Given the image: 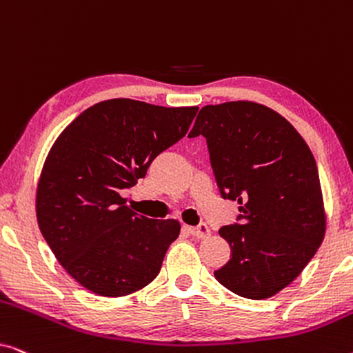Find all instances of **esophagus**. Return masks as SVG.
I'll return each instance as SVG.
<instances>
[{
	"mask_svg": "<svg viewBox=\"0 0 353 353\" xmlns=\"http://www.w3.org/2000/svg\"><path fill=\"white\" fill-rule=\"evenodd\" d=\"M190 231H191V234L194 236V238H201V239L207 238V236L210 234L209 226H207L205 223H199L197 226H191Z\"/></svg>",
	"mask_w": 353,
	"mask_h": 353,
	"instance_id": "obj_1",
	"label": "esophagus"
}]
</instances>
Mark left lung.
<instances>
[{
    "mask_svg": "<svg viewBox=\"0 0 353 353\" xmlns=\"http://www.w3.org/2000/svg\"><path fill=\"white\" fill-rule=\"evenodd\" d=\"M207 139L221 197L238 223L220 228L231 257L214 273L241 297L262 301L291 284L316 254L326 215L315 157L283 115L250 101L204 105L190 138Z\"/></svg>",
    "mask_w": 353,
    "mask_h": 353,
    "instance_id": "8db88e82",
    "label": "left lung"
}]
</instances>
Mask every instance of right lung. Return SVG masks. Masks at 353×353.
Masks as SVG:
<instances>
[{
	"instance_id": "obj_1",
	"label": "right lung",
	"mask_w": 353,
	"mask_h": 353,
	"mask_svg": "<svg viewBox=\"0 0 353 353\" xmlns=\"http://www.w3.org/2000/svg\"><path fill=\"white\" fill-rule=\"evenodd\" d=\"M197 109L103 101L52 144L38 181V226L57 262L88 291L122 297L161 272L180 221L138 215L120 191L185 137Z\"/></svg>"
}]
</instances>
